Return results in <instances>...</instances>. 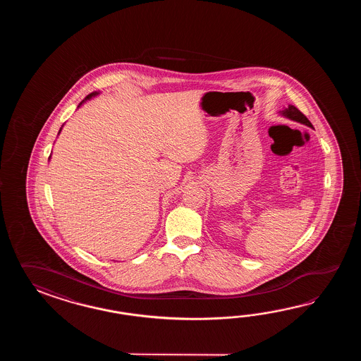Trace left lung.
<instances>
[{"label":"left lung","instance_id":"obj_1","mask_svg":"<svg viewBox=\"0 0 361 361\" xmlns=\"http://www.w3.org/2000/svg\"><path fill=\"white\" fill-rule=\"evenodd\" d=\"M281 114H283L285 117L290 118V120H294V121H297V123H303V125H306V126L312 128V123H310V120L307 118L306 116L303 115L300 109L297 107H294V106H288V108H285Z\"/></svg>","mask_w":361,"mask_h":361}]
</instances>
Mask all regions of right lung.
Returning a JSON list of instances; mask_svg holds the SVG:
<instances>
[{"label": "right lung", "mask_w": 361, "mask_h": 361, "mask_svg": "<svg viewBox=\"0 0 361 361\" xmlns=\"http://www.w3.org/2000/svg\"><path fill=\"white\" fill-rule=\"evenodd\" d=\"M97 94H98V92H92V94H89V95H87V97H86V98H85V100L90 99V98H92V97H94V95H97ZM85 100H82V102H81V103H80V106H81V104H82V103H84Z\"/></svg>", "instance_id": "add662e5"}]
</instances>
